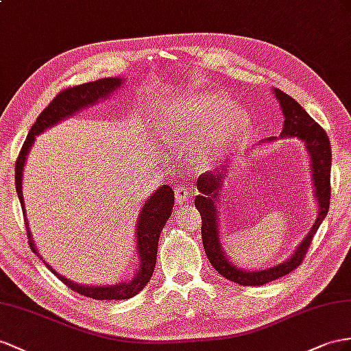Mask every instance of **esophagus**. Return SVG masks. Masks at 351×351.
<instances>
[{"label": "esophagus", "mask_w": 351, "mask_h": 351, "mask_svg": "<svg viewBox=\"0 0 351 351\" xmlns=\"http://www.w3.org/2000/svg\"><path fill=\"white\" fill-rule=\"evenodd\" d=\"M190 195H191V190L188 185L182 184V185H178L175 188V199L179 204H182V203L190 200Z\"/></svg>", "instance_id": "1"}]
</instances>
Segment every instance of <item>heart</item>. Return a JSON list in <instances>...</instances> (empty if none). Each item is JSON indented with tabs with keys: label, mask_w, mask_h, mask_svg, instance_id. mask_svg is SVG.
Returning <instances> with one entry per match:
<instances>
[{
	"label": "heart",
	"mask_w": 351,
	"mask_h": 351,
	"mask_svg": "<svg viewBox=\"0 0 351 351\" xmlns=\"http://www.w3.org/2000/svg\"><path fill=\"white\" fill-rule=\"evenodd\" d=\"M161 133L178 147H193L195 163L208 166L243 138L250 125L243 106L222 93H190L161 119Z\"/></svg>",
	"instance_id": "heart-1"
}]
</instances>
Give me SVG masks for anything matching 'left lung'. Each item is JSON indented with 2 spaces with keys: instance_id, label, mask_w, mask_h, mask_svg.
<instances>
[{
  "instance_id": "left-lung-1",
  "label": "left lung",
  "mask_w": 351,
  "mask_h": 351,
  "mask_svg": "<svg viewBox=\"0 0 351 351\" xmlns=\"http://www.w3.org/2000/svg\"><path fill=\"white\" fill-rule=\"evenodd\" d=\"M274 93L278 102H280L285 117L282 136L300 138L305 142V147L308 149L313 169V181L319 202V217L311 227L307 237L302 240V243L296 249V252L286 263H282L280 265H276L273 268L261 269V271H243V269L236 268L226 258L221 249V240L218 239L217 204L215 203L219 200V188L222 185L221 178L226 175V169H221L219 172H206L200 175V178L197 179V188H199L202 194L195 197V206L202 217V239L204 252L208 255L212 267L222 277L241 286L265 285L268 282L276 280L278 277L289 274L296 267H300L311 245L314 234H316L319 226L325 219L329 210L332 151L328 134L320 124H317L305 112L304 108L293 97L286 95L278 88H274Z\"/></svg>"
}]
</instances>
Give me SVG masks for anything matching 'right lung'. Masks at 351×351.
Listing matches in <instances>:
<instances>
[{"label": "right lung", "mask_w": 351, "mask_h": 351, "mask_svg": "<svg viewBox=\"0 0 351 351\" xmlns=\"http://www.w3.org/2000/svg\"><path fill=\"white\" fill-rule=\"evenodd\" d=\"M121 84H123V80L115 77V78L96 80V82H90L86 84L64 88L41 111L37 121H35V124L29 130V134L26 136V139L23 142L22 149L19 152V157H17L16 166H14L16 191H17V195H19L25 222H26V217H25L23 197H22V170L25 166L26 156H28V152L34 143L35 134H40L43 130H46L47 128H50V125L56 124L62 119H66V117H69L71 114L78 111L80 108L95 104L99 97H105L108 95H111V92H114L115 88H119ZM173 204H175V197H173L172 188H170L169 185H163L149 197L145 206L142 208L139 222H138V228H136L141 267L138 268L136 276H134L128 283H121L117 286H82V285H77V283L66 280L65 277L59 276L55 269H51V267H49V268L51 269L53 274H56V277L60 278V282H64L74 292L88 296V298H93V300H128V298H132V296L139 293L143 287L147 286L152 273H154L160 232L166 226V221L169 219L170 215H172ZM26 230H28L26 234H28V239H29V246L34 252L37 254V250H35L34 243L31 240L28 222H26Z\"/></svg>", "instance_id": "add662e5"}]
</instances>
